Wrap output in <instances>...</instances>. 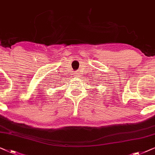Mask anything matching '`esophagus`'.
<instances>
[{
	"instance_id": "1",
	"label": "esophagus",
	"mask_w": 155,
	"mask_h": 155,
	"mask_svg": "<svg viewBox=\"0 0 155 155\" xmlns=\"http://www.w3.org/2000/svg\"><path fill=\"white\" fill-rule=\"evenodd\" d=\"M79 75H80V74H79V73H76V76H79Z\"/></svg>"
}]
</instances>
